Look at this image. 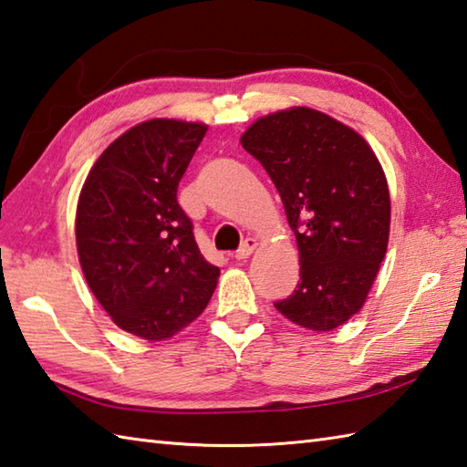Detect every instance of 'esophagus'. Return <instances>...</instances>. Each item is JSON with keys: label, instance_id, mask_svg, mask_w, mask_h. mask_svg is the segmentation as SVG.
I'll list each match as a JSON object with an SVG mask.
<instances>
[{"label": "esophagus", "instance_id": "esophagus-1", "mask_svg": "<svg viewBox=\"0 0 467 467\" xmlns=\"http://www.w3.org/2000/svg\"><path fill=\"white\" fill-rule=\"evenodd\" d=\"M255 247H258V242L252 240V237H247V240L240 245V250L235 252V260H245V258H250V255H252V252L255 250Z\"/></svg>", "mask_w": 467, "mask_h": 467}]
</instances>
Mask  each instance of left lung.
Masks as SVG:
<instances>
[{"instance_id":"8db88e82","label":"left lung","mask_w":467,"mask_h":467,"mask_svg":"<svg viewBox=\"0 0 467 467\" xmlns=\"http://www.w3.org/2000/svg\"><path fill=\"white\" fill-rule=\"evenodd\" d=\"M242 147L274 181L300 252V284L275 310L317 332L345 325L363 308L389 242L391 199L373 149L306 107L258 119Z\"/></svg>"}]
</instances>
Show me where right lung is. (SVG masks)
Listing matches in <instances>:
<instances>
[{
    "instance_id": "right-lung-1",
    "label": "right lung",
    "mask_w": 467,
    "mask_h": 467,
    "mask_svg": "<svg viewBox=\"0 0 467 467\" xmlns=\"http://www.w3.org/2000/svg\"><path fill=\"white\" fill-rule=\"evenodd\" d=\"M205 130L202 122H140L104 149L80 192L76 245L84 278L114 325L145 340L192 325L220 278L177 202Z\"/></svg>"
}]
</instances>
